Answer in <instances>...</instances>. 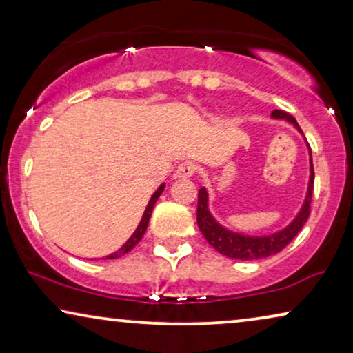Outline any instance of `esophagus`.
Masks as SVG:
<instances>
[{"label":"esophagus","mask_w":353,"mask_h":353,"mask_svg":"<svg viewBox=\"0 0 353 353\" xmlns=\"http://www.w3.org/2000/svg\"><path fill=\"white\" fill-rule=\"evenodd\" d=\"M196 168H197V167H196L194 162H190V161L181 162L180 165H178V168H176L175 176H176V178H190V176L194 175Z\"/></svg>","instance_id":"esophagus-1"}]
</instances>
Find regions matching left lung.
Returning a JSON list of instances; mask_svg holds the SVG:
<instances>
[{
  "instance_id": "obj_1",
  "label": "left lung",
  "mask_w": 353,
  "mask_h": 353,
  "mask_svg": "<svg viewBox=\"0 0 353 353\" xmlns=\"http://www.w3.org/2000/svg\"><path fill=\"white\" fill-rule=\"evenodd\" d=\"M272 115L274 119L288 120L289 123H292L294 127L302 133L297 120L294 119L291 114L284 112V110H273ZM313 180H315V172H313L310 152V181H308L305 202H303L301 212H299V215L294 219L291 225L270 236H244L223 228V226L216 223V220L210 215L209 207H207V202H209V199H207V191L205 188H201L199 196H197V225H199L201 233L204 234L207 243H209L212 248L230 259L259 260L281 252V250L296 238L299 231L302 230V226L305 225L308 215H310Z\"/></svg>"
}]
</instances>
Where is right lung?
<instances>
[{
  "label": "right lung",
  "instance_id": "right-lung-1",
  "mask_svg": "<svg viewBox=\"0 0 353 353\" xmlns=\"http://www.w3.org/2000/svg\"><path fill=\"white\" fill-rule=\"evenodd\" d=\"M163 188H165V185H162V186L159 188V190L152 194L151 201H149V204H148V207H146V210H144L143 219H141V221H139V225H138L137 231H134V233L132 234V238H130V239L127 241V243H125V244L122 245V248H120V249L117 250V252H114V254L108 255V257H105V259H119V257H122V255H125L127 252H130V250H132V249L134 248V245H137V244L139 243V241H141L143 234L146 233V228H148V225H149V219H151V214H152L154 204H156V201L159 199V196L162 194Z\"/></svg>",
  "mask_w": 353,
  "mask_h": 353
}]
</instances>
